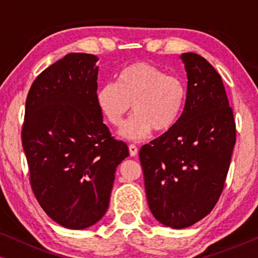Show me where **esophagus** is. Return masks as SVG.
<instances>
[{
  "label": "esophagus",
  "instance_id": "esophagus-1",
  "mask_svg": "<svg viewBox=\"0 0 258 258\" xmlns=\"http://www.w3.org/2000/svg\"><path fill=\"white\" fill-rule=\"evenodd\" d=\"M129 153H130V156H136L137 153H139V148H137L135 144H130L129 146Z\"/></svg>",
  "mask_w": 258,
  "mask_h": 258
}]
</instances>
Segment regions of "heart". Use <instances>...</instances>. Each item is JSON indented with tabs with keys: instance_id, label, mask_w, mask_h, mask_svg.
Segmentation results:
<instances>
[{
	"instance_id": "obj_1",
	"label": "heart",
	"mask_w": 258,
	"mask_h": 258,
	"mask_svg": "<svg viewBox=\"0 0 258 258\" xmlns=\"http://www.w3.org/2000/svg\"><path fill=\"white\" fill-rule=\"evenodd\" d=\"M185 98L184 81L144 61L126 67L117 83H105L96 94L98 108L114 126L123 124L133 104L135 115L121 129V135L130 141L146 139L153 129L158 133L170 129L181 115Z\"/></svg>"
}]
</instances>
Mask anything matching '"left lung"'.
I'll return each instance as SVG.
<instances>
[{
	"label": "left lung",
	"instance_id": "obj_1",
	"mask_svg": "<svg viewBox=\"0 0 258 258\" xmlns=\"http://www.w3.org/2000/svg\"><path fill=\"white\" fill-rule=\"evenodd\" d=\"M181 58L188 76L182 114L140 150L151 213L174 229L188 228L214 209L236 143L234 112L220 74L194 52Z\"/></svg>",
	"mask_w": 258,
	"mask_h": 258
}]
</instances>
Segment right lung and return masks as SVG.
<instances>
[{"mask_svg":"<svg viewBox=\"0 0 258 258\" xmlns=\"http://www.w3.org/2000/svg\"><path fill=\"white\" fill-rule=\"evenodd\" d=\"M96 61L72 52L43 70L28 93L21 133L37 202L56 223L76 230L105 214L116 168L129 156L103 123Z\"/></svg>","mask_w":258,"mask_h":258,"instance_id":"1","label":"right lung"}]
</instances>
